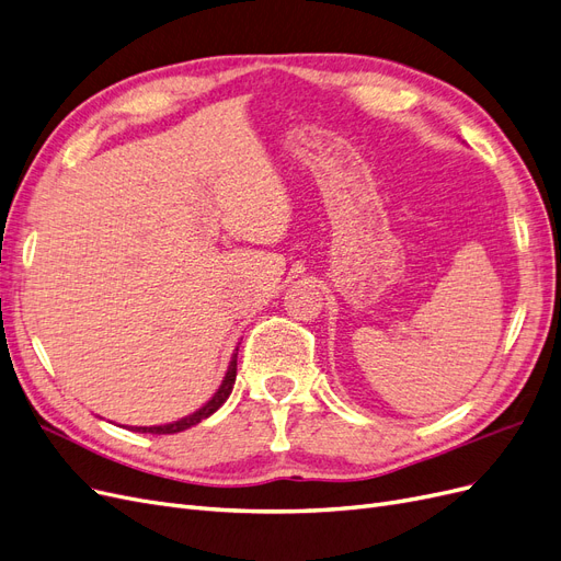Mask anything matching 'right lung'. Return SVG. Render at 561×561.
Here are the masks:
<instances>
[{
    "mask_svg": "<svg viewBox=\"0 0 561 561\" xmlns=\"http://www.w3.org/2000/svg\"><path fill=\"white\" fill-rule=\"evenodd\" d=\"M234 377H238V350H234L232 358H230V366L226 370V377L221 379V387L216 389V393L211 396V399L201 408L195 410L193 414H188V417H182L179 422H172V424H160V426H133L130 431H137V433H156V436H165V433H179V431H186L195 424H201L203 420H207L209 414H214L216 410H219L226 399L232 391V385H234Z\"/></svg>",
    "mask_w": 561,
    "mask_h": 561,
    "instance_id": "add662e5",
    "label": "right lung"
}]
</instances>
